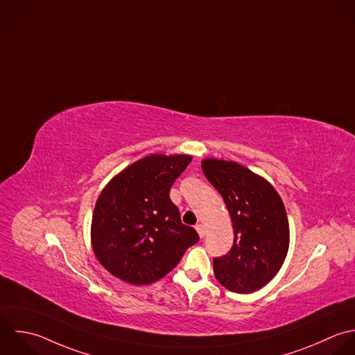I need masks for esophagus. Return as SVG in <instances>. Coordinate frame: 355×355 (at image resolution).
Segmentation results:
<instances>
[{
	"label": "esophagus",
	"mask_w": 355,
	"mask_h": 355,
	"mask_svg": "<svg viewBox=\"0 0 355 355\" xmlns=\"http://www.w3.org/2000/svg\"><path fill=\"white\" fill-rule=\"evenodd\" d=\"M195 228H196V231H198L199 236H200V238H205V235H206V230H205V227H203L202 224H198Z\"/></svg>",
	"instance_id": "34e87169"
}]
</instances>
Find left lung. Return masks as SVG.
<instances>
[{"mask_svg": "<svg viewBox=\"0 0 355 355\" xmlns=\"http://www.w3.org/2000/svg\"><path fill=\"white\" fill-rule=\"evenodd\" d=\"M202 170L223 196L235 236L231 250L213 259L214 275L231 292H256L278 274L288 254L284 202L268 181L239 163L205 159Z\"/></svg>", "mask_w": 355, "mask_h": 355, "instance_id": "1", "label": "left lung"}]
</instances>
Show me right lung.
<instances>
[{
	"label": "right lung",
	"mask_w": 355,
	"mask_h": 355,
	"mask_svg": "<svg viewBox=\"0 0 355 355\" xmlns=\"http://www.w3.org/2000/svg\"><path fill=\"white\" fill-rule=\"evenodd\" d=\"M188 155H150L103 188L91 223L92 250L116 278L149 285L167 275L199 241L184 225L170 188L191 163Z\"/></svg>",
	"instance_id": "obj_1"
}]
</instances>
